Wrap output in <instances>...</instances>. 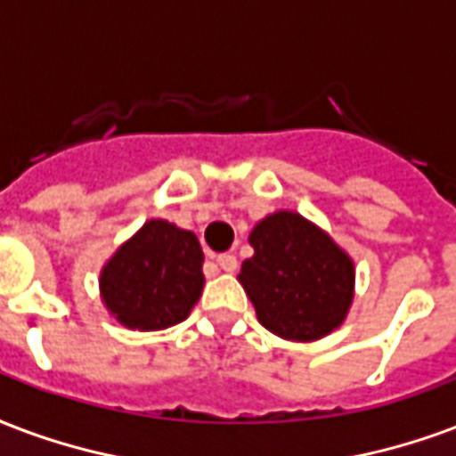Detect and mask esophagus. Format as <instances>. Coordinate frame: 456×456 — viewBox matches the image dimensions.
Wrapping results in <instances>:
<instances>
[{
	"label": "esophagus",
	"mask_w": 456,
	"mask_h": 456,
	"mask_svg": "<svg viewBox=\"0 0 456 456\" xmlns=\"http://www.w3.org/2000/svg\"><path fill=\"white\" fill-rule=\"evenodd\" d=\"M217 265L222 268L224 273H234L239 268V261H237V256H232V254H219L217 256Z\"/></svg>",
	"instance_id": "1"
}]
</instances>
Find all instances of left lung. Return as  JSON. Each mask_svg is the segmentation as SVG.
Listing matches in <instances>:
<instances>
[{
	"label": "left lung",
	"instance_id": "obj_1",
	"mask_svg": "<svg viewBox=\"0 0 456 456\" xmlns=\"http://www.w3.org/2000/svg\"><path fill=\"white\" fill-rule=\"evenodd\" d=\"M254 256L239 282L258 322L295 343L336 331L355 297V263L322 227L295 210L263 217L248 234Z\"/></svg>",
	"mask_w": 456,
	"mask_h": 456
}]
</instances>
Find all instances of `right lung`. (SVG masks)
Segmentation results:
<instances>
[{
  "mask_svg": "<svg viewBox=\"0 0 456 456\" xmlns=\"http://www.w3.org/2000/svg\"><path fill=\"white\" fill-rule=\"evenodd\" d=\"M200 241L167 219H150L101 268L108 314L130 331H164L198 305L205 285Z\"/></svg>",
  "mask_w": 456,
  "mask_h": 456,
  "instance_id": "1",
  "label": "right lung"
}]
</instances>
